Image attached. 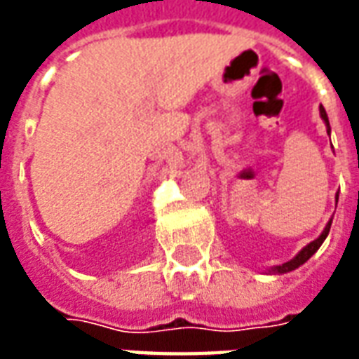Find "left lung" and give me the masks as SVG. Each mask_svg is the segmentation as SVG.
<instances>
[{
  "label": "left lung",
  "instance_id": "obj_1",
  "mask_svg": "<svg viewBox=\"0 0 359 359\" xmlns=\"http://www.w3.org/2000/svg\"><path fill=\"white\" fill-rule=\"evenodd\" d=\"M319 113H321V118H323L325 125H327V133H331V126H329V117H327V111H325L323 105L319 107ZM337 202H339V194H337ZM331 223H332V219H331V221H329V223H327V226H325V229H323V233L319 234V238H316V241H313V242H309L308 246H306V248H302L300 252H298V256L292 257L290 262H286V264L277 265V267H273V269H271V273H280V275H283V273H288V271L298 269L300 265L306 264L309 257L313 256L317 250H319V246L323 244L325 238H327V234H329V231H331Z\"/></svg>",
  "mask_w": 359,
  "mask_h": 359
}]
</instances>
